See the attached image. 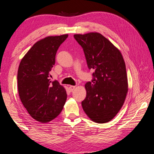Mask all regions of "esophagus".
<instances>
[{
    "label": "esophagus",
    "mask_w": 154,
    "mask_h": 154,
    "mask_svg": "<svg viewBox=\"0 0 154 154\" xmlns=\"http://www.w3.org/2000/svg\"><path fill=\"white\" fill-rule=\"evenodd\" d=\"M75 87H76V86L71 85V86H69V91H71V92H72V91L74 90V88H75Z\"/></svg>",
    "instance_id": "esophagus-1"
}]
</instances>
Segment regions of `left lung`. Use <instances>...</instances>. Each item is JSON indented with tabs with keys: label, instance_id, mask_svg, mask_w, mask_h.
I'll return each mask as SVG.
<instances>
[{
	"label": "left lung",
	"instance_id": "obj_1",
	"mask_svg": "<svg viewBox=\"0 0 154 154\" xmlns=\"http://www.w3.org/2000/svg\"><path fill=\"white\" fill-rule=\"evenodd\" d=\"M83 49L93 79L85 85L83 109L93 122L105 123L122 108L128 92L125 63L119 50L98 32L74 35Z\"/></svg>",
	"mask_w": 154,
	"mask_h": 154
}]
</instances>
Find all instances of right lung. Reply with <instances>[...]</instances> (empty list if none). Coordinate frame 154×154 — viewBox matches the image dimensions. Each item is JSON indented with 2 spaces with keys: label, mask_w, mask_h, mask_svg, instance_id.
I'll use <instances>...</instances> for the list:
<instances>
[{
  "label": "right lung",
  "mask_w": 154,
  "mask_h": 154,
  "mask_svg": "<svg viewBox=\"0 0 154 154\" xmlns=\"http://www.w3.org/2000/svg\"><path fill=\"white\" fill-rule=\"evenodd\" d=\"M68 35L45 37L36 42L22 59L17 74L18 94L31 117L48 123L61 112L67 100L64 87L51 82L50 72L60 45Z\"/></svg>",
  "instance_id": "obj_1"
}]
</instances>
